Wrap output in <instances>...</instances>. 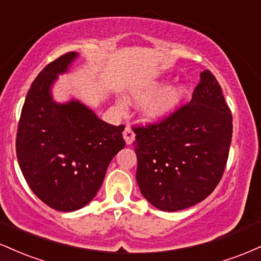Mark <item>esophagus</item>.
I'll return each instance as SVG.
<instances>
[{
    "label": "esophagus",
    "instance_id": "1",
    "mask_svg": "<svg viewBox=\"0 0 261 261\" xmlns=\"http://www.w3.org/2000/svg\"><path fill=\"white\" fill-rule=\"evenodd\" d=\"M122 136H124V140H125V142H126V145H131V143H133L135 141L134 131L131 130V128L128 126L125 127L124 133H122Z\"/></svg>",
    "mask_w": 261,
    "mask_h": 261
}]
</instances>
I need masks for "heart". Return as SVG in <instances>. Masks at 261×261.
Masks as SVG:
<instances>
[{"mask_svg":"<svg viewBox=\"0 0 261 261\" xmlns=\"http://www.w3.org/2000/svg\"><path fill=\"white\" fill-rule=\"evenodd\" d=\"M162 88L160 82H149L134 87L128 92V98L134 101H142L159 92L152 99H149L142 108L143 116L147 121L157 122L163 120L178 108L187 94V87L182 83L168 86Z\"/></svg>","mask_w":261,"mask_h":261,"instance_id":"b5f03b06","label":"heart"}]
</instances>
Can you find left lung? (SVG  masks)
<instances>
[{"label": "left lung", "instance_id": "obj_1", "mask_svg": "<svg viewBox=\"0 0 261 261\" xmlns=\"http://www.w3.org/2000/svg\"><path fill=\"white\" fill-rule=\"evenodd\" d=\"M232 127L221 86L205 70L189 104L158 124L134 128L136 180L143 197L168 212L205 200L223 175Z\"/></svg>", "mask_w": 261, "mask_h": 261}]
</instances>
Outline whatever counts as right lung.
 Segmentation results:
<instances>
[{
	"label": "right lung",
	"instance_id": "add662e5",
	"mask_svg": "<svg viewBox=\"0 0 261 261\" xmlns=\"http://www.w3.org/2000/svg\"><path fill=\"white\" fill-rule=\"evenodd\" d=\"M79 53L50 62L32 83L17 131V158L29 188L54 210L82 208L97 195L108 166L125 147L122 131L80 100L58 103L53 85Z\"/></svg>",
	"mask_w": 261,
	"mask_h": 261
}]
</instances>
